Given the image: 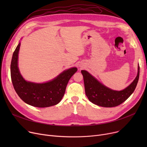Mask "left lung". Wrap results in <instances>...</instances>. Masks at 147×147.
I'll use <instances>...</instances> for the list:
<instances>
[{"instance_id": "8db88e82", "label": "left lung", "mask_w": 147, "mask_h": 147, "mask_svg": "<svg viewBox=\"0 0 147 147\" xmlns=\"http://www.w3.org/2000/svg\"><path fill=\"white\" fill-rule=\"evenodd\" d=\"M85 93L89 101L93 104L103 107H116L125 102L134 92L140 77V65L135 80L122 90L111 89L99 82L86 70H82Z\"/></svg>"}]
</instances>
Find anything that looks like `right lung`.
<instances>
[{"mask_svg": "<svg viewBox=\"0 0 147 147\" xmlns=\"http://www.w3.org/2000/svg\"><path fill=\"white\" fill-rule=\"evenodd\" d=\"M20 42L13 53L11 64V76L15 90L26 104L38 108L58 104L63 98L67 83L78 71L76 67L64 70L49 82L37 83L26 81L21 76L18 67Z\"/></svg>", "mask_w": 147, "mask_h": 147, "instance_id": "obj_1", "label": "right lung"}]
</instances>
